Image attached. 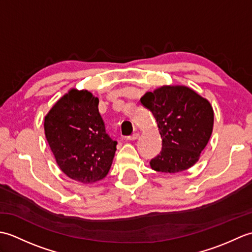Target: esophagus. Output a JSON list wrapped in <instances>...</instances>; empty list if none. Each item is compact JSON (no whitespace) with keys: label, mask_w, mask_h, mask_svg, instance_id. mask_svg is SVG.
<instances>
[{"label":"esophagus","mask_w":252,"mask_h":252,"mask_svg":"<svg viewBox=\"0 0 252 252\" xmlns=\"http://www.w3.org/2000/svg\"><path fill=\"white\" fill-rule=\"evenodd\" d=\"M138 137H140V133H133L132 135L127 136V140H129V141H135V140H137Z\"/></svg>","instance_id":"esophagus-1"}]
</instances>
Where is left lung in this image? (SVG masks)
Returning <instances> with one entry per match:
<instances>
[{"label": "left lung", "instance_id": "obj_1", "mask_svg": "<svg viewBox=\"0 0 252 252\" xmlns=\"http://www.w3.org/2000/svg\"><path fill=\"white\" fill-rule=\"evenodd\" d=\"M141 103L152 111L162 138L152 169L176 173L192 167L212 134L215 112L209 100L185 85H163L145 93Z\"/></svg>", "mask_w": 252, "mask_h": 252}]
</instances>
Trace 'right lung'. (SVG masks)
Returning a JSON list of instances; mask_svg holds the SVG:
<instances>
[{
    "mask_svg": "<svg viewBox=\"0 0 252 252\" xmlns=\"http://www.w3.org/2000/svg\"><path fill=\"white\" fill-rule=\"evenodd\" d=\"M98 103L89 91L71 89L44 119L46 141L58 167L84 184L105 178L117 149V142L106 133Z\"/></svg>",
    "mask_w": 252,
    "mask_h": 252,
    "instance_id": "add662e5",
    "label": "right lung"
}]
</instances>
